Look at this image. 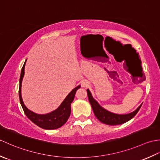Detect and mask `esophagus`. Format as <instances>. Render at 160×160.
<instances>
[{"mask_svg":"<svg viewBox=\"0 0 160 160\" xmlns=\"http://www.w3.org/2000/svg\"><path fill=\"white\" fill-rule=\"evenodd\" d=\"M81 86H82V87L87 88L89 86V83L87 80H83L82 81V82H81Z\"/></svg>","mask_w":160,"mask_h":160,"instance_id":"esophagus-1","label":"esophagus"}]
</instances>
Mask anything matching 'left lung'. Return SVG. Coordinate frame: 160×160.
<instances>
[{"label":"left lung","instance_id":"8db88e82","mask_svg":"<svg viewBox=\"0 0 160 160\" xmlns=\"http://www.w3.org/2000/svg\"><path fill=\"white\" fill-rule=\"evenodd\" d=\"M88 94V98H89V102L91 105V107L93 108V113L96 115V117L101 122L108 125H118L125 123V122L130 120L131 119L133 118L138 112L140 110L142 107V104L135 111L132 112L131 113L124 114V115H119L113 113L104 109L98 103L96 100H94V98L91 96V93L89 89L87 90Z\"/></svg>","mask_w":160,"mask_h":160}]
</instances>
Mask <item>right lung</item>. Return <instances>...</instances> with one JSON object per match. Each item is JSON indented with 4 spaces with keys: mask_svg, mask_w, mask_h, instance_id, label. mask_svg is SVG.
<instances>
[{
    "mask_svg": "<svg viewBox=\"0 0 160 160\" xmlns=\"http://www.w3.org/2000/svg\"><path fill=\"white\" fill-rule=\"evenodd\" d=\"M25 62L22 68L21 73L20 76V86H19V99L20 102L22 107L24 113L26 115L30 120L33 122L36 125L38 126L39 127L47 129V130H52V129H56L62 127V125L66 123L68 119H69L71 114V104L72 102L75 94L76 91L80 88V86H78L75 88L71 92L68 94L65 99L60 105V107L49 113L40 115L33 113L32 111L29 110L28 108L24 104L21 96V84L22 80L25 74Z\"/></svg>",
    "mask_w": 160,
    "mask_h": 160,
    "instance_id": "right-lung-1",
    "label": "right lung"
}]
</instances>
